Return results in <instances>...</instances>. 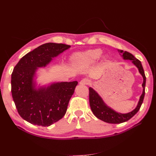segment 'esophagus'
Masks as SVG:
<instances>
[{
	"label": "esophagus",
	"mask_w": 156,
	"mask_h": 156,
	"mask_svg": "<svg viewBox=\"0 0 156 156\" xmlns=\"http://www.w3.org/2000/svg\"><path fill=\"white\" fill-rule=\"evenodd\" d=\"M90 83V81L88 79H83L81 81L79 82L80 84H82V85H87Z\"/></svg>",
	"instance_id": "obj_1"
}]
</instances>
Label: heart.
<instances>
[{
	"label": "heart",
	"mask_w": 156,
	"mask_h": 156,
	"mask_svg": "<svg viewBox=\"0 0 156 156\" xmlns=\"http://www.w3.org/2000/svg\"><path fill=\"white\" fill-rule=\"evenodd\" d=\"M102 53L103 51L100 49L89 50L81 55H78L76 56V59L80 64H91L100 59Z\"/></svg>",
	"instance_id": "1"
}]
</instances>
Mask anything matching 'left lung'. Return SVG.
I'll list each match as a JSON object with an SVG mask.
<instances>
[{"label":"left lung","mask_w":156,"mask_h":156,"mask_svg":"<svg viewBox=\"0 0 156 156\" xmlns=\"http://www.w3.org/2000/svg\"><path fill=\"white\" fill-rule=\"evenodd\" d=\"M122 54V57L124 60H132V62L135 64L136 68H138L139 73L143 77V83L142 86L143 87V91L142 95L140 97L138 105L133 111L130 112L126 113V114H122V113L117 112L115 111L109 107H108L104 101H103L101 98L99 96V94L94 90L92 88H89V102L91 110L94 115H95L98 119L105 122L107 123L110 124H120L122 122H126L131 119L136 112H137L141 105L143 102L144 94H145V84H146V76L144 74L143 66L141 64L140 61L136 59L135 56L131 54L129 52L119 51Z\"/></svg>","instance_id":"left-lung-1"}]
</instances>
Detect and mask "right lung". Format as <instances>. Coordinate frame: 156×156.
Returning a JSON list of instances; mask_svg holds the SVG:
<instances>
[{"label": "right lung", "mask_w": 156, "mask_h": 156, "mask_svg": "<svg viewBox=\"0 0 156 156\" xmlns=\"http://www.w3.org/2000/svg\"><path fill=\"white\" fill-rule=\"evenodd\" d=\"M70 45L47 43L21 58L12 73V95L17 112L32 124L49 126L65 115L77 81L51 84L35 88L34 77L37 68L45 67Z\"/></svg>", "instance_id": "add662e5"}]
</instances>
